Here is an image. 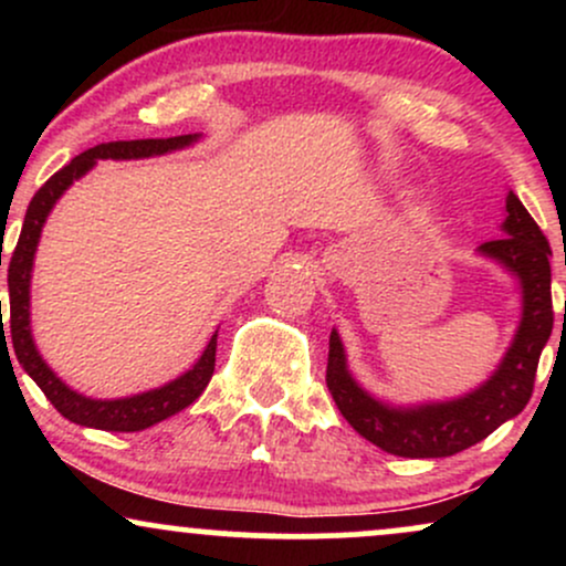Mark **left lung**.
Masks as SVG:
<instances>
[{"instance_id":"left-lung-1","label":"left lung","mask_w":566,"mask_h":566,"mask_svg":"<svg viewBox=\"0 0 566 566\" xmlns=\"http://www.w3.org/2000/svg\"><path fill=\"white\" fill-rule=\"evenodd\" d=\"M503 237L484 242L476 255L516 279L522 295L516 333L495 373L469 394L420 405H394L373 396L348 369L340 335L329 333L327 388L359 437L399 458H450L490 437L527 407L541 354L554 329L551 308V247L541 226L513 191L505 197Z\"/></svg>"}]
</instances>
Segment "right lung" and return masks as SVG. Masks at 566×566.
Masks as SVG:
<instances>
[{"mask_svg":"<svg viewBox=\"0 0 566 566\" xmlns=\"http://www.w3.org/2000/svg\"><path fill=\"white\" fill-rule=\"evenodd\" d=\"M201 138V133L193 135H178V138H148V140H114V143H101V146L87 148L69 161L63 170H57L53 178L48 180L31 199L29 210H25L21 239H18L15 252L10 258L8 269V287H10V322L8 333L12 335V348H15L18 361L29 373V378L42 388L44 396L50 399L57 412L63 418H69L71 423L84 426V428H97V431H143V428H151L167 420L170 415L180 412L188 405L199 399L201 391L210 382L212 373H216V348H218V333H212L210 343L191 369H186L184 375L165 382V386L151 388V391L133 394V396H119V399H93V396H84L74 388L66 386L57 375L50 369L48 361L39 354L34 335H31V274H34V255L39 239H42V229L48 223L50 212L57 205V199L74 186V180H80L97 165V159H116V161H129V159H151V157H165V154L184 151V148L193 146ZM0 265H2V252H0ZM0 322H2V303H0ZM0 343L8 348L4 340V324ZM10 354V350H8Z\"/></svg>","mask_w":566,"mask_h":566,"instance_id":"1","label":"right lung"}]
</instances>
